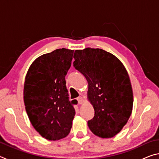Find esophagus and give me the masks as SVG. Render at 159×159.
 <instances>
[{
  "label": "esophagus",
  "instance_id": "1",
  "mask_svg": "<svg viewBox=\"0 0 159 159\" xmlns=\"http://www.w3.org/2000/svg\"><path fill=\"white\" fill-rule=\"evenodd\" d=\"M77 100H78V102H79V104H83V98H82V97L80 96L77 98Z\"/></svg>",
  "mask_w": 159,
  "mask_h": 159
}]
</instances>
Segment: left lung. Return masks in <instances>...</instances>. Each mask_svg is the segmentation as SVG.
Wrapping results in <instances>:
<instances>
[{
	"label": "left lung",
	"mask_w": 159,
	"mask_h": 159,
	"mask_svg": "<svg viewBox=\"0 0 159 159\" xmlns=\"http://www.w3.org/2000/svg\"><path fill=\"white\" fill-rule=\"evenodd\" d=\"M74 66L88 83L87 98L95 110L88 120L90 130L102 138L120 133L133 111V93L123 63L113 54L99 48L75 50Z\"/></svg>",
	"instance_id": "obj_1"
}]
</instances>
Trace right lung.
<instances>
[{
  "label": "right lung",
  "instance_id": "right-lung-1",
  "mask_svg": "<svg viewBox=\"0 0 159 159\" xmlns=\"http://www.w3.org/2000/svg\"><path fill=\"white\" fill-rule=\"evenodd\" d=\"M73 54L66 48L44 54L32 62L25 77L24 102L29 120L50 141L68 135L76 114L72 104L77 102H69L65 80Z\"/></svg>",
  "mask_w": 159,
  "mask_h": 159
}]
</instances>
